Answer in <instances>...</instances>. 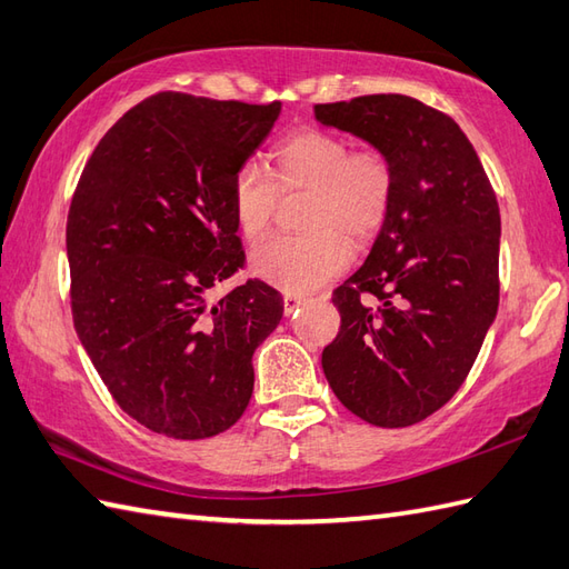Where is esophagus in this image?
Instances as JSON below:
<instances>
[{
	"mask_svg": "<svg viewBox=\"0 0 569 569\" xmlns=\"http://www.w3.org/2000/svg\"><path fill=\"white\" fill-rule=\"evenodd\" d=\"M282 301H284V313H287V317H289V313H292V311H295L299 305H305L307 297H301V295H292V292H284Z\"/></svg>",
	"mask_w": 569,
	"mask_h": 569,
	"instance_id": "esophagus-1",
	"label": "esophagus"
}]
</instances>
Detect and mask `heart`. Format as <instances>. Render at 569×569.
<instances>
[{"instance_id":"heart-1","label":"heart","mask_w":569,"mask_h":569,"mask_svg":"<svg viewBox=\"0 0 569 569\" xmlns=\"http://www.w3.org/2000/svg\"><path fill=\"white\" fill-rule=\"evenodd\" d=\"M397 192L395 162L377 146L352 148L346 136L305 129L277 143L270 172L256 162L236 172L233 221L248 241L270 231L280 197L307 194L299 236H277L256 248L250 268L284 292H311L346 270L350 247L375 241Z\"/></svg>"}]
</instances>
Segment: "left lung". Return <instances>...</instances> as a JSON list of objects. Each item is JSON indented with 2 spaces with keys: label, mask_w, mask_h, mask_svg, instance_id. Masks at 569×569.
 Masks as SVG:
<instances>
[{
  "label": "left lung",
  "mask_w": 569,
  "mask_h": 569,
  "mask_svg": "<svg viewBox=\"0 0 569 569\" xmlns=\"http://www.w3.org/2000/svg\"><path fill=\"white\" fill-rule=\"evenodd\" d=\"M317 119L382 148L397 192L362 268L333 289L340 331L321 365L362 421L403 428L462 387L499 307V204L448 113L407 94L317 104Z\"/></svg>",
  "instance_id": "left-lung-1"
}]
</instances>
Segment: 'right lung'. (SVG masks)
<instances>
[{
  "label": "right lung",
  "mask_w": 569,
  "mask_h": 569,
  "mask_svg": "<svg viewBox=\"0 0 569 569\" xmlns=\"http://www.w3.org/2000/svg\"><path fill=\"white\" fill-rule=\"evenodd\" d=\"M280 102L158 92L111 126L68 213L72 323L119 407L153 433L199 440L241 419L252 352L282 319L262 280L209 292L243 270L231 184Z\"/></svg>",
  "instance_id": "obj_1"
}]
</instances>
